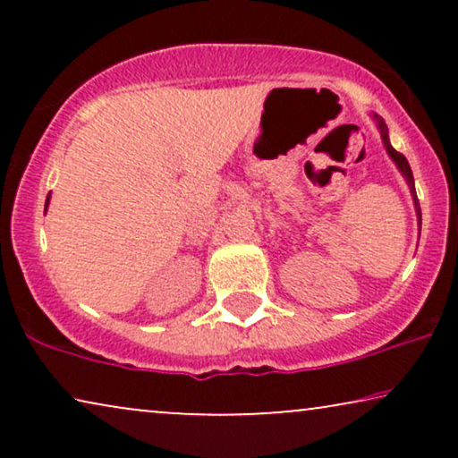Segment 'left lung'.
<instances>
[{
	"instance_id": "left-lung-1",
	"label": "left lung",
	"mask_w": 458,
	"mask_h": 458,
	"mask_svg": "<svg viewBox=\"0 0 458 458\" xmlns=\"http://www.w3.org/2000/svg\"><path fill=\"white\" fill-rule=\"evenodd\" d=\"M371 118H373V121H375V124H377V129H379V135H381V141H384V148H386L387 156H390L392 162H394V165H396V168H398V171H400V174H403V177H404L406 185H409V190H411V196H412V204H415V212H417V221H419V227H421V208H419V199H417V191H415V179H412V171H411V165H409V160H406L403 154H398L396 149L392 148V143H390V135H387V127H386L384 118L377 116V114H371Z\"/></svg>"
}]
</instances>
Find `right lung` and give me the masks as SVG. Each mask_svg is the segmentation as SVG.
<instances>
[{
  "instance_id": "add662e5",
  "label": "right lung",
  "mask_w": 458,
  "mask_h": 458,
  "mask_svg": "<svg viewBox=\"0 0 458 458\" xmlns=\"http://www.w3.org/2000/svg\"><path fill=\"white\" fill-rule=\"evenodd\" d=\"M47 204H49V196H47Z\"/></svg>"
}]
</instances>
